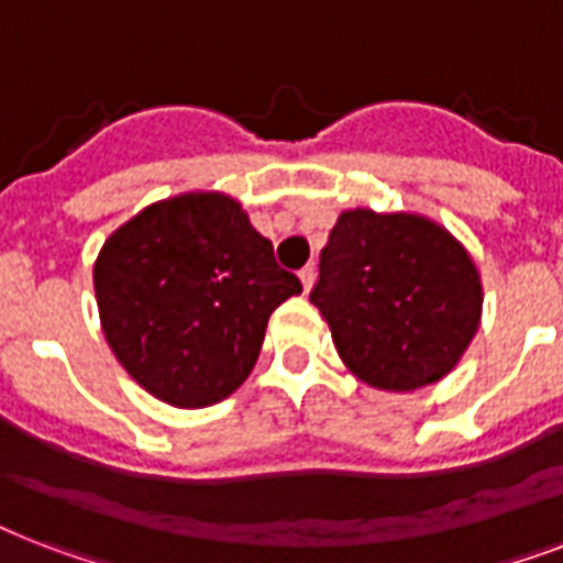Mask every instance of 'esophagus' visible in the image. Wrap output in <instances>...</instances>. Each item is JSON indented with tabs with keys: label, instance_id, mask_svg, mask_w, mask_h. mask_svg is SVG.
<instances>
[{
	"label": "esophagus",
	"instance_id": "1",
	"mask_svg": "<svg viewBox=\"0 0 563 563\" xmlns=\"http://www.w3.org/2000/svg\"><path fill=\"white\" fill-rule=\"evenodd\" d=\"M298 277H300V283H303V289H312V283H316V265H303V268H300L298 272Z\"/></svg>",
	"mask_w": 563,
	"mask_h": 563
}]
</instances>
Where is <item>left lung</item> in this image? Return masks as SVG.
<instances>
[{
	"label": "left lung",
	"mask_w": 563,
	"mask_h": 563,
	"mask_svg": "<svg viewBox=\"0 0 563 563\" xmlns=\"http://www.w3.org/2000/svg\"><path fill=\"white\" fill-rule=\"evenodd\" d=\"M309 300L353 374L415 391L462 360L479 327L482 286L467 251L435 221L347 210L321 251Z\"/></svg>",
	"instance_id": "1"
}]
</instances>
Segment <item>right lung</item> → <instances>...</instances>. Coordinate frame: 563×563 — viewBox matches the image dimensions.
I'll return each mask as SVG.
<instances>
[{
    "mask_svg": "<svg viewBox=\"0 0 563 563\" xmlns=\"http://www.w3.org/2000/svg\"><path fill=\"white\" fill-rule=\"evenodd\" d=\"M92 283L122 368L178 409L236 391L272 312L303 289L242 207L219 192L145 207L104 242Z\"/></svg>",
    "mask_w": 563,
    "mask_h": 563,
    "instance_id": "right-lung-1",
    "label": "right lung"
}]
</instances>
